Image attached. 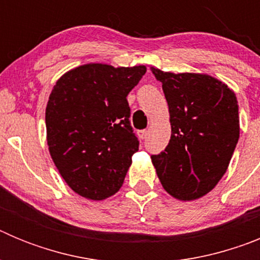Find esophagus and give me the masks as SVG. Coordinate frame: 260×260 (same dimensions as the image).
I'll return each mask as SVG.
<instances>
[{"label":"esophagus","mask_w":260,"mask_h":260,"mask_svg":"<svg viewBox=\"0 0 260 260\" xmlns=\"http://www.w3.org/2000/svg\"><path fill=\"white\" fill-rule=\"evenodd\" d=\"M138 135H139L141 139H146V138L148 137V132H147V130H141V132H138Z\"/></svg>","instance_id":"34e87169"}]
</instances>
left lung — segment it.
<instances>
[{"instance_id":"8db88e82","label":"left lung","mask_w":260,"mask_h":260,"mask_svg":"<svg viewBox=\"0 0 260 260\" xmlns=\"http://www.w3.org/2000/svg\"><path fill=\"white\" fill-rule=\"evenodd\" d=\"M171 114V141L152 155L158 180L172 197L194 201L217 185L240 138L238 103L226 84L206 74L152 68Z\"/></svg>"}]
</instances>
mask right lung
<instances>
[{
    "label": "right lung",
    "mask_w": 260,
    "mask_h": 260,
    "mask_svg": "<svg viewBox=\"0 0 260 260\" xmlns=\"http://www.w3.org/2000/svg\"><path fill=\"white\" fill-rule=\"evenodd\" d=\"M146 70L88 63L62 75L52 89L45 110L50 156L84 198L102 201L122 186L139 148L126 98Z\"/></svg>",
    "instance_id": "obj_1"
}]
</instances>
